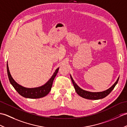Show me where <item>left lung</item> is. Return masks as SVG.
Here are the masks:
<instances>
[{"label":"left lung","mask_w":127,"mask_h":127,"mask_svg":"<svg viewBox=\"0 0 127 127\" xmlns=\"http://www.w3.org/2000/svg\"><path fill=\"white\" fill-rule=\"evenodd\" d=\"M70 78L72 81V82L73 83L74 87L75 88V91L77 93L78 95H79L80 96L82 97L83 98L87 99H91V100H98L102 99L106 97L107 95H108L109 94L111 93V92L114 90L115 86L117 85V83L119 80V77L118 78L116 81L113 85L111 87L109 88L107 90H105L102 92H89L85 90H82V88H81L79 86H78L74 80L72 79L71 75H70Z\"/></svg>","instance_id":"left-lung-1"}]
</instances>
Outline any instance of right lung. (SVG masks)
I'll return each mask as SVG.
<instances>
[{"label":"right lung","mask_w":127,"mask_h":127,"mask_svg":"<svg viewBox=\"0 0 127 127\" xmlns=\"http://www.w3.org/2000/svg\"><path fill=\"white\" fill-rule=\"evenodd\" d=\"M59 68H58L54 72L53 74L52 75V76H51V77L48 80V81L45 83L44 85L40 86V87H38L26 88L19 85L13 79L10 72L9 66H8V64L7 63V72L10 83L13 86V88L15 89V90L21 96L25 97V98L31 99H37L42 98V97L45 96L49 93L51 90V88H52L53 80L55 79L57 74L58 73Z\"/></svg>","instance_id":"1"}]
</instances>
